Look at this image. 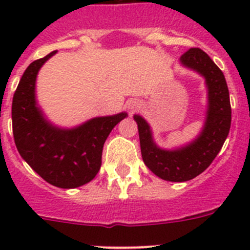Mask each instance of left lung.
<instances>
[{
	"label": "left lung",
	"mask_w": 250,
	"mask_h": 250,
	"mask_svg": "<svg viewBox=\"0 0 250 250\" xmlns=\"http://www.w3.org/2000/svg\"><path fill=\"white\" fill-rule=\"evenodd\" d=\"M180 61L187 67L202 74L209 89L207 123L199 138L193 144L179 150H161L152 143L146 121L139 115L134 116L138 123L141 155L145 165L155 175L167 182H187L202 174L222 149L231 123L229 90L222 70L198 47L185 51Z\"/></svg>",
	"instance_id": "8db88e82"
}]
</instances>
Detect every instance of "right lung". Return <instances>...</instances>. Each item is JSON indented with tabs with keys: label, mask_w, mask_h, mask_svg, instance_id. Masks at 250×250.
<instances>
[{
	"label": "right lung",
	"mask_w": 250,
	"mask_h": 250,
	"mask_svg": "<svg viewBox=\"0 0 250 250\" xmlns=\"http://www.w3.org/2000/svg\"><path fill=\"white\" fill-rule=\"evenodd\" d=\"M56 51L30 63L12 100V131L20 155L43 180L71 189L91 182L101 167L105 140L125 112L95 118L72 130L52 126L35 101V81L40 67Z\"/></svg>",
	"instance_id": "1"
}]
</instances>
